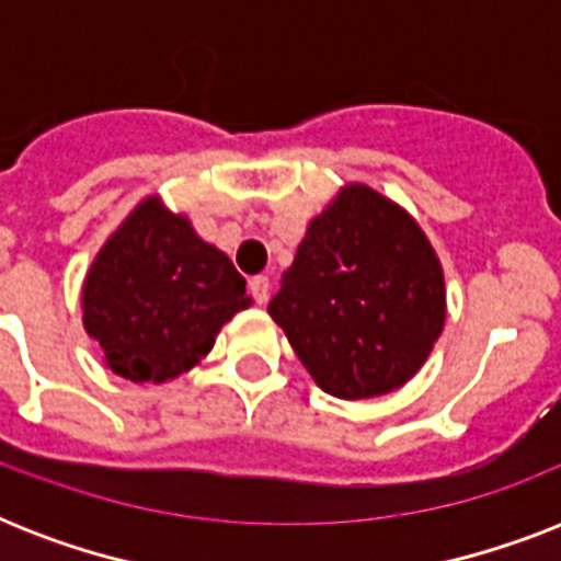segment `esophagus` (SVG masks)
Returning a JSON list of instances; mask_svg holds the SVG:
<instances>
[{"mask_svg":"<svg viewBox=\"0 0 561 561\" xmlns=\"http://www.w3.org/2000/svg\"><path fill=\"white\" fill-rule=\"evenodd\" d=\"M250 297H253L259 306H264V302L271 299V279H267V276H253V279H250Z\"/></svg>","mask_w":561,"mask_h":561,"instance_id":"obj_1","label":"esophagus"}]
</instances>
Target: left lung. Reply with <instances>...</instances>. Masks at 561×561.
<instances>
[{
  "label": "left lung",
  "mask_w": 561,
  "mask_h": 561,
  "mask_svg": "<svg viewBox=\"0 0 561 561\" xmlns=\"http://www.w3.org/2000/svg\"><path fill=\"white\" fill-rule=\"evenodd\" d=\"M267 311L325 392L373 399L410 381L434 350L443 267L408 211L346 186L311 220Z\"/></svg>",
  "instance_id": "obj_1"
}]
</instances>
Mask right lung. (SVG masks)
<instances>
[{
	"mask_svg": "<svg viewBox=\"0 0 561 561\" xmlns=\"http://www.w3.org/2000/svg\"><path fill=\"white\" fill-rule=\"evenodd\" d=\"M83 329L107 367L162 383L211 350L229 317L250 306L244 276L194 236L183 215L148 197L110 236L83 282Z\"/></svg>",
	"mask_w": 561,
	"mask_h": 561,
	"instance_id": "obj_1",
	"label": "right lung"
}]
</instances>
